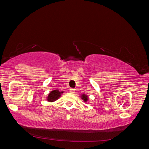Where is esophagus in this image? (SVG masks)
Here are the masks:
<instances>
[{"instance_id": "34e87169", "label": "esophagus", "mask_w": 149, "mask_h": 149, "mask_svg": "<svg viewBox=\"0 0 149 149\" xmlns=\"http://www.w3.org/2000/svg\"><path fill=\"white\" fill-rule=\"evenodd\" d=\"M69 90H70V92L71 93H74V92L75 91L74 88H70V89H69Z\"/></svg>"}]
</instances>
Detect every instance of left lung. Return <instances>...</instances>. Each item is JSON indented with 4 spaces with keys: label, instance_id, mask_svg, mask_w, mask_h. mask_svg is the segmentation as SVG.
<instances>
[{
    "label": "left lung",
    "instance_id": "1",
    "mask_svg": "<svg viewBox=\"0 0 149 149\" xmlns=\"http://www.w3.org/2000/svg\"><path fill=\"white\" fill-rule=\"evenodd\" d=\"M81 97H82L81 98L83 99L85 101V102H86V101L88 100V96H86V95H82V96H81Z\"/></svg>",
    "mask_w": 149,
    "mask_h": 149
}]
</instances>
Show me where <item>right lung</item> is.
<instances>
[{
  "mask_svg": "<svg viewBox=\"0 0 149 149\" xmlns=\"http://www.w3.org/2000/svg\"><path fill=\"white\" fill-rule=\"evenodd\" d=\"M61 93L57 90L52 91V92H50L49 94V96L47 97V100L49 102L55 101L56 100H57L59 97H60Z\"/></svg>",
  "mask_w": 149,
  "mask_h": 149,
  "instance_id": "1",
  "label": "right lung"
}]
</instances>
